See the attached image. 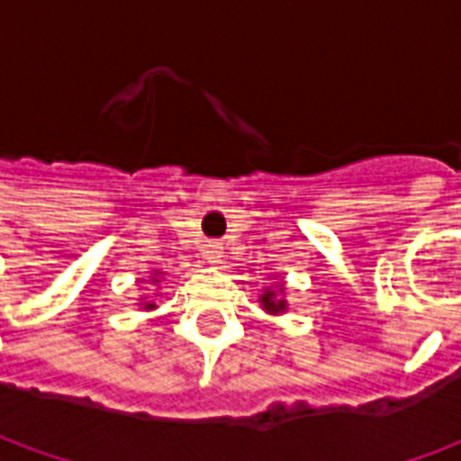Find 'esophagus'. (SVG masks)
I'll return each instance as SVG.
<instances>
[{
	"label": "esophagus",
	"instance_id": "34e87169",
	"mask_svg": "<svg viewBox=\"0 0 461 461\" xmlns=\"http://www.w3.org/2000/svg\"><path fill=\"white\" fill-rule=\"evenodd\" d=\"M202 254H204V259L210 261V264H220V261H221V254H224V251H221L220 244H207V247H204V251H202Z\"/></svg>",
	"mask_w": 461,
	"mask_h": 461
}]
</instances>
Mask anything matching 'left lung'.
I'll return each mask as SVG.
<instances>
[{"mask_svg":"<svg viewBox=\"0 0 461 461\" xmlns=\"http://www.w3.org/2000/svg\"><path fill=\"white\" fill-rule=\"evenodd\" d=\"M281 294H284V289H279ZM261 309L269 311V313H284L286 311V301L279 299V294L274 289H264V294H261Z\"/></svg>","mask_w":461,"mask_h":461,"instance_id":"1","label":"left lung"}]
</instances>
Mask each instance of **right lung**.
I'll return each mask as SVG.
<instances>
[{"instance_id": "1", "label": "right lung", "mask_w": 461, "mask_h": 461, "mask_svg": "<svg viewBox=\"0 0 461 461\" xmlns=\"http://www.w3.org/2000/svg\"><path fill=\"white\" fill-rule=\"evenodd\" d=\"M155 276H158V271H155ZM155 276H152V284H158V279H155ZM142 309H145V311L155 309V303H152V301H148V303L142 301Z\"/></svg>"}]
</instances>
